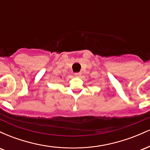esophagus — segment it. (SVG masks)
<instances>
[{
	"label": "esophagus",
	"mask_w": 150,
	"mask_h": 150,
	"mask_svg": "<svg viewBox=\"0 0 150 150\" xmlns=\"http://www.w3.org/2000/svg\"><path fill=\"white\" fill-rule=\"evenodd\" d=\"M81 75H82V73H75V77H80Z\"/></svg>",
	"instance_id": "obj_1"
}]
</instances>
